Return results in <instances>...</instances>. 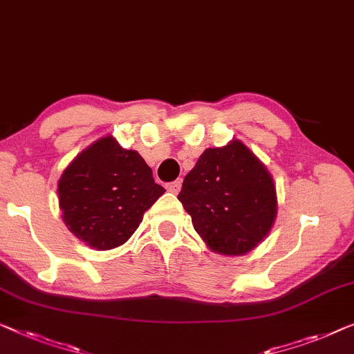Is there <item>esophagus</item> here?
Returning a JSON list of instances; mask_svg holds the SVG:
<instances>
[{"label":"esophagus","mask_w":354,"mask_h":354,"mask_svg":"<svg viewBox=\"0 0 354 354\" xmlns=\"http://www.w3.org/2000/svg\"><path fill=\"white\" fill-rule=\"evenodd\" d=\"M167 192H171V193H174V194H177L178 192H180V188H182V180H176V182H171V183H167Z\"/></svg>","instance_id":"1"}]
</instances>
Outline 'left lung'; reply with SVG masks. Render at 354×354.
Returning <instances> with one entry per match:
<instances>
[{
    "label": "left lung",
    "mask_w": 354,
    "mask_h": 354,
    "mask_svg": "<svg viewBox=\"0 0 354 354\" xmlns=\"http://www.w3.org/2000/svg\"><path fill=\"white\" fill-rule=\"evenodd\" d=\"M178 201L207 248L233 257L257 248L278 214L273 177L238 139L204 150L187 174Z\"/></svg>",
    "instance_id": "8db88e82"
}]
</instances>
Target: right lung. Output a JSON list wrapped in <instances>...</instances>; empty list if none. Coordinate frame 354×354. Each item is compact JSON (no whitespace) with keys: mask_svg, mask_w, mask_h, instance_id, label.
<instances>
[{"mask_svg":"<svg viewBox=\"0 0 354 354\" xmlns=\"http://www.w3.org/2000/svg\"><path fill=\"white\" fill-rule=\"evenodd\" d=\"M165 192L139 153L124 150L113 136L84 148L57 183L64 223L95 250L124 244Z\"/></svg>","mask_w":354,"mask_h":354,"instance_id":"1","label":"right lung"}]
</instances>
